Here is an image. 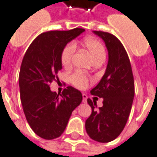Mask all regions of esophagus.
<instances>
[{"label":"esophagus","instance_id":"esophagus-1","mask_svg":"<svg viewBox=\"0 0 157 157\" xmlns=\"http://www.w3.org/2000/svg\"><path fill=\"white\" fill-rule=\"evenodd\" d=\"M82 98H83L82 102H84V103H86L87 102V96L86 95V94H82Z\"/></svg>","mask_w":157,"mask_h":157}]
</instances>
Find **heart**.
<instances>
[{"label": "heart", "instance_id": "heart-1", "mask_svg": "<svg viewBox=\"0 0 157 157\" xmlns=\"http://www.w3.org/2000/svg\"><path fill=\"white\" fill-rule=\"evenodd\" d=\"M83 46L88 52L93 61L99 59H105V49L103 45L95 39L88 38L84 40ZM75 52V45L73 44H68L61 54V63L64 67H69L71 65L72 56ZM71 82L78 88H85L87 85V79L81 73H75L71 77Z\"/></svg>", "mask_w": 157, "mask_h": 157}]
</instances>
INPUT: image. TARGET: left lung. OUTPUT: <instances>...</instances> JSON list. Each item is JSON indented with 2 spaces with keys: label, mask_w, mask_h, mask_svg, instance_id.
Segmentation results:
<instances>
[{
  "label": "left lung",
  "mask_w": 157,
  "mask_h": 157,
  "mask_svg": "<svg viewBox=\"0 0 157 157\" xmlns=\"http://www.w3.org/2000/svg\"><path fill=\"white\" fill-rule=\"evenodd\" d=\"M104 42L109 61L101 81L91 91L92 95L103 98L98 108L95 100L87 99L92 114L86 120L89 137L100 143H108L121 134L131 111L135 83L127 52L120 41L109 33L93 31Z\"/></svg>",
  "instance_id": "left-lung-1"
}]
</instances>
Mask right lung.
I'll list each match as a JSON object with an SVG mask.
<instances>
[{
    "mask_svg": "<svg viewBox=\"0 0 157 157\" xmlns=\"http://www.w3.org/2000/svg\"><path fill=\"white\" fill-rule=\"evenodd\" d=\"M83 29L50 31L36 38L26 51L19 73L20 97L27 121L33 132L45 140L58 138L65 131L82 94L72 86L62 93L52 92L49 84L62 69L61 54Z\"/></svg>",
    "mask_w": 157,
    "mask_h": 157,
    "instance_id": "add662e5",
    "label": "right lung"
}]
</instances>
